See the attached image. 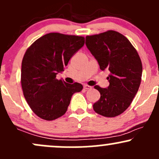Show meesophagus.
<instances>
[{"mask_svg":"<svg viewBox=\"0 0 159 159\" xmlns=\"http://www.w3.org/2000/svg\"><path fill=\"white\" fill-rule=\"evenodd\" d=\"M84 89H86V90H91V88H92V87L89 86V85H88V84H84Z\"/></svg>","mask_w":159,"mask_h":159,"instance_id":"34e87169","label":"esophagus"}]
</instances>
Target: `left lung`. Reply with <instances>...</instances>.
Segmentation results:
<instances>
[{"label": "left lung", "instance_id": "obj_1", "mask_svg": "<svg viewBox=\"0 0 159 159\" xmlns=\"http://www.w3.org/2000/svg\"><path fill=\"white\" fill-rule=\"evenodd\" d=\"M86 46L101 70L108 69L107 88L94 86L101 98L93 110L106 117L123 113L136 96L142 79L143 65L136 49L126 37L114 30L86 36Z\"/></svg>", "mask_w": 159, "mask_h": 159}]
</instances>
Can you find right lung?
Segmentation results:
<instances>
[{"label":"right lung","instance_id":"obj_1","mask_svg":"<svg viewBox=\"0 0 159 159\" xmlns=\"http://www.w3.org/2000/svg\"><path fill=\"white\" fill-rule=\"evenodd\" d=\"M84 44V36L50 33L36 39L26 49L22 61L23 96L33 113L41 119L53 120L63 116L71 96L82 84L58 80L71 56Z\"/></svg>","mask_w":159,"mask_h":159}]
</instances>
